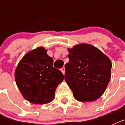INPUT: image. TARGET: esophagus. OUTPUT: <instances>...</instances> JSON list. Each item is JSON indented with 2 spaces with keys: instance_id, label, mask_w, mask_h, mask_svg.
<instances>
[{
  "instance_id": "34e87169",
  "label": "esophagus",
  "mask_w": 125,
  "mask_h": 125,
  "mask_svg": "<svg viewBox=\"0 0 125 125\" xmlns=\"http://www.w3.org/2000/svg\"><path fill=\"white\" fill-rule=\"evenodd\" d=\"M60 70H61V71L62 72L63 74H64V73H65V67H62V68Z\"/></svg>"
}]
</instances>
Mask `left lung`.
<instances>
[{"instance_id":"obj_1","label":"left lung","mask_w":125,"mask_h":125,"mask_svg":"<svg viewBox=\"0 0 125 125\" xmlns=\"http://www.w3.org/2000/svg\"><path fill=\"white\" fill-rule=\"evenodd\" d=\"M68 51L69 62L65 65L64 77L74 99L89 102L100 98L110 80V60L89 44L75 45Z\"/></svg>"}]
</instances>
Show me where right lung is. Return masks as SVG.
Returning <instances> with one entry per match:
<instances>
[{"mask_svg": "<svg viewBox=\"0 0 125 125\" xmlns=\"http://www.w3.org/2000/svg\"><path fill=\"white\" fill-rule=\"evenodd\" d=\"M64 76L53 67V59L43 47L28 52L15 73L17 85L26 100L33 104H47L54 98L55 91Z\"/></svg>", "mask_w": 125, "mask_h": 125, "instance_id": "add662e5", "label": "right lung"}]
</instances>
